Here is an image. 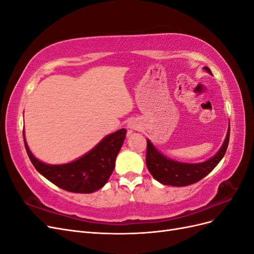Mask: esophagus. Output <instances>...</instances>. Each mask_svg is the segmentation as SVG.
<instances>
[{
	"label": "esophagus",
	"instance_id": "1",
	"mask_svg": "<svg viewBox=\"0 0 254 254\" xmlns=\"http://www.w3.org/2000/svg\"><path fill=\"white\" fill-rule=\"evenodd\" d=\"M128 128H130V129H136L137 128V126L135 125V123H133V122H130L129 124H128Z\"/></svg>",
	"mask_w": 254,
	"mask_h": 254
}]
</instances>
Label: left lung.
I'll return each instance as SVG.
<instances>
[{"label": "left lung", "mask_w": 254, "mask_h": 254, "mask_svg": "<svg viewBox=\"0 0 254 254\" xmlns=\"http://www.w3.org/2000/svg\"><path fill=\"white\" fill-rule=\"evenodd\" d=\"M203 70L212 75L211 70L204 66ZM230 137V125L224 144L216 155L201 163H183L163 156L152 143L147 140L146 149V165L151 176L164 186L187 187L201 180L210 174L224 158L228 148Z\"/></svg>", "instance_id": "left-lung-1"}]
</instances>
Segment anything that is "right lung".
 Segmentation results:
<instances>
[{"label":"right lung","mask_w":254,"mask_h":254,"mask_svg":"<svg viewBox=\"0 0 254 254\" xmlns=\"http://www.w3.org/2000/svg\"><path fill=\"white\" fill-rule=\"evenodd\" d=\"M125 135L126 129H120L105 136L93 149L73 162L51 165L41 162L33 155L23 131L26 152L36 170L58 188L81 194L93 193L109 180Z\"/></svg>","instance_id":"add662e5"}]
</instances>
